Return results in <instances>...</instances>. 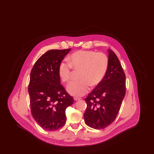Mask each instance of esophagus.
Listing matches in <instances>:
<instances>
[{"label":"esophagus","mask_w":154,"mask_h":154,"mask_svg":"<svg viewBox=\"0 0 154 154\" xmlns=\"http://www.w3.org/2000/svg\"><path fill=\"white\" fill-rule=\"evenodd\" d=\"M80 99L81 98H80V97H74V100H75V101L79 100H80Z\"/></svg>","instance_id":"esophagus-1"}]
</instances>
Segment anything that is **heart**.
<instances>
[{"instance_id": "obj_1", "label": "heart", "mask_w": 154, "mask_h": 154, "mask_svg": "<svg viewBox=\"0 0 154 154\" xmlns=\"http://www.w3.org/2000/svg\"><path fill=\"white\" fill-rule=\"evenodd\" d=\"M68 62H61L58 66L59 77L63 82H68L71 74V69L80 70L79 80L71 82L67 87L69 94L75 96L86 94L90 86L95 87L100 83L107 72L109 58L103 52L80 50L70 54Z\"/></svg>"}]
</instances>
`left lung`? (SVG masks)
<instances>
[{"instance_id":"obj_1","label":"left lung","mask_w":154,"mask_h":154,"mask_svg":"<svg viewBox=\"0 0 154 154\" xmlns=\"http://www.w3.org/2000/svg\"><path fill=\"white\" fill-rule=\"evenodd\" d=\"M109 66L102 81L88 95L84 114L85 124L102 129L112 124L119 111L126 91L125 75L115 53L108 49Z\"/></svg>"}]
</instances>
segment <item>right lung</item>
Listing matches in <instances>:
<instances>
[{"mask_svg":"<svg viewBox=\"0 0 154 154\" xmlns=\"http://www.w3.org/2000/svg\"><path fill=\"white\" fill-rule=\"evenodd\" d=\"M71 50H51L37 59L30 75L28 92L32 117L48 131H57L66 122L65 110L74 103L60 84L59 63Z\"/></svg>","mask_w":154,"mask_h":154,"instance_id":"obj_1","label":"right lung"}]
</instances>
